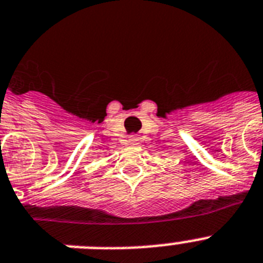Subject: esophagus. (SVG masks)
Instances as JSON below:
<instances>
[{
	"mask_svg": "<svg viewBox=\"0 0 263 263\" xmlns=\"http://www.w3.org/2000/svg\"><path fill=\"white\" fill-rule=\"evenodd\" d=\"M130 142H132V143H133V145H134V143H136L137 142V137H132V138H130Z\"/></svg>",
	"mask_w": 263,
	"mask_h": 263,
	"instance_id": "34e87169",
	"label": "esophagus"
}]
</instances>
